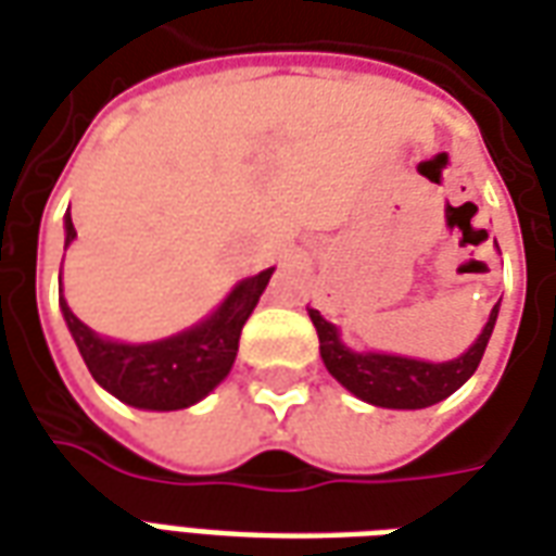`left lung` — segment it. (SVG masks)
I'll return each mask as SVG.
<instances>
[{
  "label": "left lung",
  "mask_w": 556,
  "mask_h": 556,
  "mask_svg": "<svg viewBox=\"0 0 556 556\" xmlns=\"http://www.w3.org/2000/svg\"><path fill=\"white\" fill-rule=\"evenodd\" d=\"M497 305L492 307L489 323L483 326V334L473 340L471 350L444 364L417 362V358L384 355V352H352L350 346H343L338 328L319 317V311L307 307V314H311V323L317 328L319 355H323L328 372L346 391H352L370 406L427 408L447 400L453 391H459L462 384L471 379L473 370L480 367L485 343L492 338L494 319H497Z\"/></svg>",
  "instance_id": "1"
}]
</instances>
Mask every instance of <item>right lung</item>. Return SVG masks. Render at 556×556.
Returning <instances> with one entry per match:
<instances>
[{"label": "right lung", "mask_w": 556, "mask_h": 556, "mask_svg": "<svg viewBox=\"0 0 556 556\" xmlns=\"http://www.w3.org/2000/svg\"><path fill=\"white\" fill-rule=\"evenodd\" d=\"M64 233H67L64 239L67 249L76 237L71 216L64 218ZM275 269H263L261 275L239 281L213 317H206L189 331L153 343H115L94 334L67 307L62 281H59V295H62L59 302H62L64 323L71 328L85 367L91 370L97 384H103L109 394L127 406L177 412L204 400L228 376L237 358L242 326L251 317Z\"/></svg>", "instance_id": "1"}]
</instances>
